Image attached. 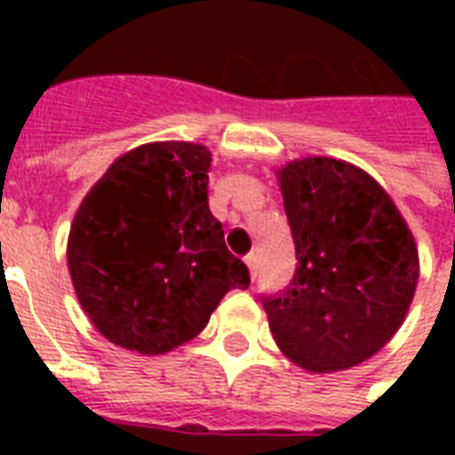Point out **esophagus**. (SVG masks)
Masks as SVG:
<instances>
[{
    "label": "esophagus",
    "instance_id": "1",
    "mask_svg": "<svg viewBox=\"0 0 455 455\" xmlns=\"http://www.w3.org/2000/svg\"><path fill=\"white\" fill-rule=\"evenodd\" d=\"M259 259H257V255L255 252H252V255H248L245 257V264H248V269H250V276H252V281H255L257 278V267H259Z\"/></svg>",
    "mask_w": 455,
    "mask_h": 455
}]
</instances>
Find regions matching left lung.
Wrapping results in <instances>:
<instances>
[{"instance_id": "8db88e82", "label": "left lung", "mask_w": 455, "mask_h": 455, "mask_svg": "<svg viewBox=\"0 0 455 455\" xmlns=\"http://www.w3.org/2000/svg\"><path fill=\"white\" fill-rule=\"evenodd\" d=\"M298 267L281 292H262L281 352L311 373L373 356L399 331L418 283L406 221L366 172L304 157L278 172Z\"/></svg>"}]
</instances>
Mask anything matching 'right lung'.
I'll return each mask as SVG.
<instances>
[{
    "instance_id": "right-lung-1",
    "label": "right lung",
    "mask_w": 455,
    "mask_h": 455,
    "mask_svg": "<svg viewBox=\"0 0 455 455\" xmlns=\"http://www.w3.org/2000/svg\"><path fill=\"white\" fill-rule=\"evenodd\" d=\"M210 151L163 141L113 163L75 214L68 267L82 309L116 345L163 354L250 285L207 205Z\"/></svg>"
}]
</instances>
